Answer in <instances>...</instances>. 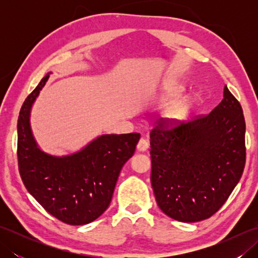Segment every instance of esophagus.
I'll list each match as a JSON object with an SVG mask.
<instances>
[{
    "label": "esophagus",
    "instance_id": "34e87169",
    "mask_svg": "<svg viewBox=\"0 0 258 258\" xmlns=\"http://www.w3.org/2000/svg\"><path fill=\"white\" fill-rule=\"evenodd\" d=\"M147 149H149V141L145 139H141L138 143V151L145 152Z\"/></svg>",
    "mask_w": 258,
    "mask_h": 258
}]
</instances>
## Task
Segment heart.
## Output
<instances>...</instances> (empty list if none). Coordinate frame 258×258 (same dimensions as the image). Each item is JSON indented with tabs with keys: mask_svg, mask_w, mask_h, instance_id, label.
<instances>
[{
	"mask_svg": "<svg viewBox=\"0 0 258 258\" xmlns=\"http://www.w3.org/2000/svg\"><path fill=\"white\" fill-rule=\"evenodd\" d=\"M174 96H179L182 94V90L179 89V87H176V89L174 90ZM190 108V103H178L176 105L172 106L169 109H167L166 113H165V117L169 120V122H178V120L183 119L186 114L188 113Z\"/></svg>",
	"mask_w": 258,
	"mask_h": 258,
	"instance_id": "heart-1",
	"label": "heart"
}]
</instances>
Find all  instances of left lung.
<instances>
[{"label":"left lung","instance_id":"obj_1","mask_svg":"<svg viewBox=\"0 0 258 258\" xmlns=\"http://www.w3.org/2000/svg\"><path fill=\"white\" fill-rule=\"evenodd\" d=\"M245 128L242 106L226 85L210 114L177 125L160 119L150 135L151 183L167 216L194 223L220 210L242 177Z\"/></svg>","mask_w":258,"mask_h":258}]
</instances>
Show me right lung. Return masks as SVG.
I'll list each match as a JSON object with an SVG mask.
<instances>
[{"label":"right lung","mask_w":258,"mask_h":258,"mask_svg":"<svg viewBox=\"0 0 258 258\" xmlns=\"http://www.w3.org/2000/svg\"><path fill=\"white\" fill-rule=\"evenodd\" d=\"M50 74L41 80L21 107L18 119L19 171L40 205L70 225H85L106 211L120 169L133 156L141 135L105 134L68 156H52L33 138L30 114Z\"/></svg>","instance_id":"obj_1"}]
</instances>
